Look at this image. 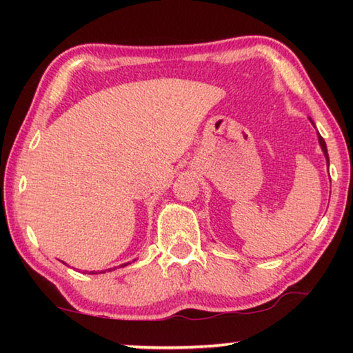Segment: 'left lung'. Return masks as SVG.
Instances as JSON below:
<instances>
[{
	"instance_id": "left-lung-1",
	"label": "left lung",
	"mask_w": 353,
	"mask_h": 353,
	"mask_svg": "<svg viewBox=\"0 0 353 353\" xmlns=\"http://www.w3.org/2000/svg\"><path fill=\"white\" fill-rule=\"evenodd\" d=\"M318 140H319V145H321V148H322V152H324V155H325V159H327V165H328V152H327V145H325V141H324V139H322V137L318 134Z\"/></svg>"
}]
</instances>
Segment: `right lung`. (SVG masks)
Here are the masks:
<instances>
[{
	"instance_id": "1",
	"label": "right lung",
	"mask_w": 353,
	"mask_h": 353,
	"mask_svg": "<svg viewBox=\"0 0 353 353\" xmlns=\"http://www.w3.org/2000/svg\"><path fill=\"white\" fill-rule=\"evenodd\" d=\"M126 265H128V263H126ZM126 265H121V266H126ZM92 274H94V272H92Z\"/></svg>"
}]
</instances>
